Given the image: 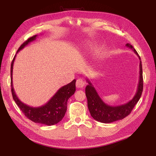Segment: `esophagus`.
<instances>
[{"label":"esophagus","instance_id":"esophagus-1","mask_svg":"<svg viewBox=\"0 0 156 156\" xmlns=\"http://www.w3.org/2000/svg\"><path fill=\"white\" fill-rule=\"evenodd\" d=\"M76 87L78 88H82L85 85L84 82L82 80V79H78L77 80H76Z\"/></svg>","mask_w":156,"mask_h":156}]
</instances>
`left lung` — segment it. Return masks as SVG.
Returning a JSON list of instances; mask_svg holds the SVG:
<instances>
[{
    "mask_svg": "<svg viewBox=\"0 0 156 156\" xmlns=\"http://www.w3.org/2000/svg\"><path fill=\"white\" fill-rule=\"evenodd\" d=\"M127 47L132 49L140 60V79H139L137 92L134 97L127 103L119 106H110L102 100L97 90L88 79L87 81L88 84L85 89L86 96L88 101V108L90 111L92 117L96 121L103 123H110L118 120H121L131 113L135 105L137 103L143 92V72H142V64L140 55L137 51L131 44H126Z\"/></svg>",
    "mask_w": 156,
    "mask_h": 156,
    "instance_id": "8db88e82",
    "label": "left lung"
}]
</instances>
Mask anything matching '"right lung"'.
<instances>
[{
	"mask_svg": "<svg viewBox=\"0 0 156 156\" xmlns=\"http://www.w3.org/2000/svg\"><path fill=\"white\" fill-rule=\"evenodd\" d=\"M37 35L29 38L23 43L16 51V54L24 48L29 43L36 39ZM16 55L11 62V84L12 98L26 117L31 121L37 123L46 125H54L62 121L67 110V102L69 98L74 94L76 91V80L70 83L61 87L53 96L47 103L41 107H33L28 106L19 100L16 95L12 84V69Z\"/></svg>",
	"mask_w": 156,
	"mask_h": 156,
	"instance_id": "obj_1",
	"label": "right lung"
}]
</instances>
